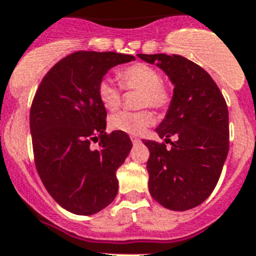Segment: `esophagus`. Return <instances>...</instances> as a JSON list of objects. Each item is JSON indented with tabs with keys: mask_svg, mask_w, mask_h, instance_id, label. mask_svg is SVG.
<instances>
[{
	"mask_svg": "<svg viewBox=\"0 0 256 256\" xmlns=\"http://www.w3.org/2000/svg\"><path fill=\"white\" fill-rule=\"evenodd\" d=\"M131 142H132V144H138L140 143V139L136 136H131Z\"/></svg>",
	"mask_w": 256,
	"mask_h": 256,
	"instance_id": "1",
	"label": "esophagus"
}]
</instances>
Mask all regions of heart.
Returning <instances> with one entry per match:
<instances>
[{
  "label": "heart",
  "mask_w": 256,
  "mask_h": 256,
  "mask_svg": "<svg viewBox=\"0 0 256 256\" xmlns=\"http://www.w3.org/2000/svg\"><path fill=\"white\" fill-rule=\"evenodd\" d=\"M120 84L126 90L139 91V106H152L164 110L171 102V90L162 84L158 70L144 63H135L122 68L118 72ZM98 98L108 110H116L121 104V90L110 77L102 80L98 85ZM110 128L128 135H142L154 124V116L150 110L120 112L110 117Z\"/></svg>",
  "instance_id": "b5f03b06"
}]
</instances>
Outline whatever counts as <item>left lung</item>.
<instances>
[{"instance_id": "obj_1", "label": "left lung", "mask_w": 256, "mask_h": 256, "mask_svg": "<svg viewBox=\"0 0 256 256\" xmlns=\"http://www.w3.org/2000/svg\"><path fill=\"white\" fill-rule=\"evenodd\" d=\"M138 56L156 64L174 85L168 113L156 128L170 146L143 140L150 150V193L168 210H190L208 198L220 178L230 150L226 103L211 76L184 56Z\"/></svg>"}]
</instances>
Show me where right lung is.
<instances>
[{"label": "right lung", "instance_id": "right-lung-1", "mask_svg": "<svg viewBox=\"0 0 256 256\" xmlns=\"http://www.w3.org/2000/svg\"><path fill=\"white\" fill-rule=\"evenodd\" d=\"M132 60L113 51H77L58 62L37 88L30 114L36 168L51 197L73 214H96L118 192L116 171L132 143L125 132H106L98 85L110 68ZM98 137L100 148L92 150Z\"/></svg>", "mask_w": 256, "mask_h": 256}]
</instances>
